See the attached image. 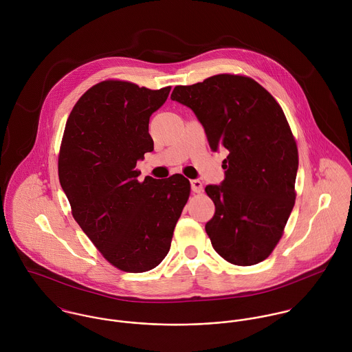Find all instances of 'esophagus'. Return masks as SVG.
Listing matches in <instances>:
<instances>
[{
  "mask_svg": "<svg viewBox=\"0 0 352 352\" xmlns=\"http://www.w3.org/2000/svg\"><path fill=\"white\" fill-rule=\"evenodd\" d=\"M191 188H192V192L201 194L203 191V184H201V180H191Z\"/></svg>",
  "mask_w": 352,
  "mask_h": 352,
  "instance_id": "esophagus-1",
  "label": "esophagus"
}]
</instances>
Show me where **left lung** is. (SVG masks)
<instances>
[{
    "label": "left lung",
    "instance_id": "left-lung-1",
    "mask_svg": "<svg viewBox=\"0 0 352 352\" xmlns=\"http://www.w3.org/2000/svg\"><path fill=\"white\" fill-rule=\"evenodd\" d=\"M170 99L195 112L211 151H229L225 180L206 187L215 204L206 223L212 248L236 265L265 260L297 197L298 149L282 107L251 77L228 73L177 85Z\"/></svg>",
    "mask_w": 352,
    "mask_h": 352
}]
</instances>
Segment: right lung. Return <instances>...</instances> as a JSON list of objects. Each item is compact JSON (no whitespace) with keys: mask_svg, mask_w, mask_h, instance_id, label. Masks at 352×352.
I'll list each match as a JSON object with an SVG mask.
<instances>
[{"mask_svg":"<svg viewBox=\"0 0 352 352\" xmlns=\"http://www.w3.org/2000/svg\"><path fill=\"white\" fill-rule=\"evenodd\" d=\"M169 92L101 81L73 107L59 148V183L74 219L124 272H145L164 260L191 192L183 175L140 182L135 169L153 151L149 119Z\"/></svg>","mask_w":352,"mask_h":352,"instance_id":"right-lung-1","label":"right lung"}]
</instances>
